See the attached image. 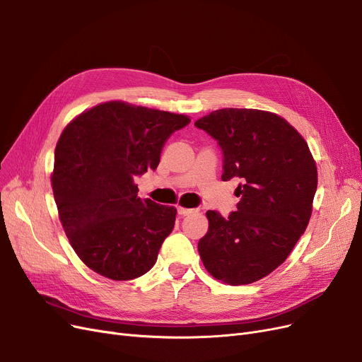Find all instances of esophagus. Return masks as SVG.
I'll use <instances>...</instances> for the list:
<instances>
[{"label":"esophagus","mask_w":362,"mask_h":362,"mask_svg":"<svg viewBox=\"0 0 362 362\" xmlns=\"http://www.w3.org/2000/svg\"><path fill=\"white\" fill-rule=\"evenodd\" d=\"M193 213H196V209L178 206V214H180V216H190V214H193Z\"/></svg>","instance_id":"1"}]
</instances>
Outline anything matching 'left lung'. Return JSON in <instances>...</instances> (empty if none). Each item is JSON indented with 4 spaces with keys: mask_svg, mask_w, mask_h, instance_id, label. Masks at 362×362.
Listing matches in <instances>:
<instances>
[{
    "mask_svg": "<svg viewBox=\"0 0 362 362\" xmlns=\"http://www.w3.org/2000/svg\"><path fill=\"white\" fill-rule=\"evenodd\" d=\"M223 151V181L238 178L236 211H208L197 250L206 271L250 284L288 259L307 229L317 169L307 142L284 118L257 109H218L194 122Z\"/></svg>",
    "mask_w": 362,
    "mask_h": 362,
    "instance_id": "obj_1",
    "label": "left lung"
}]
</instances>
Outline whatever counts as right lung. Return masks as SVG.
<instances>
[{
	"mask_svg": "<svg viewBox=\"0 0 362 362\" xmlns=\"http://www.w3.org/2000/svg\"><path fill=\"white\" fill-rule=\"evenodd\" d=\"M190 122L172 112L106 102L82 112L55 148L52 190L62 228L83 264L112 280L151 269L175 226V206L138 197L165 142Z\"/></svg>",
	"mask_w": 362,
	"mask_h": 362,
	"instance_id": "obj_1",
	"label": "right lung"
}]
</instances>
